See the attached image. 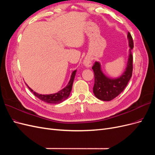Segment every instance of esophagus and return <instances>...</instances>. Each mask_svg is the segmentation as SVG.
I'll return each mask as SVG.
<instances>
[{
  "mask_svg": "<svg viewBox=\"0 0 155 155\" xmlns=\"http://www.w3.org/2000/svg\"><path fill=\"white\" fill-rule=\"evenodd\" d=\"M83 64H84V66H86L87 68L91 67V65H92L91 59L90 58H89V57H86L84 60Z\"/></svg>",
  "mask_w": 155,
  "mask_h": 155,
  "instance_id": "34e87169",
  "label": "esophagus"
}]
</instances>
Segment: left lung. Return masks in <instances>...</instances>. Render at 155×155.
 I'll return each mask as SVG.
<instances>
[{
  "mask_svg": "<svg viewBox=\"0 0 155 155\" xmlns=\"http://www.w3.org/2000/svg\"><path fill=\"white\" fill-rule=\"evenodd\" d=\"M129 54L126 71L122 75L116 78H111L103 73L99 62H95L92 67L94 75L93 93L95 97L103 101H110L119 95L126 87L133 73V41L129 32L127 33Z\"/></svg>",
  "mask_w": 155,
  "mask_h": 155,
  "instance_id": "8db88e82",
  "label": "left lung"
}]
</instances>
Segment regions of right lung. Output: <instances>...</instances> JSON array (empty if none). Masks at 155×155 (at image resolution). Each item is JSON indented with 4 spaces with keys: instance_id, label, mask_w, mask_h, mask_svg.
Returning a JSON list of instances; mask_svg holds the SVG:
<instances>
[{
    "instance_id": "add662e5",
    "label": "right lung",
    "mask_w": 155,
    "mask_h": 155,
    "mask_svg": "<svg viewBox=\"0 0 155 155\" xmlns=\"http://www.w3.org/2000/svg\"><path fill=\"white\" fill-rule=\"evenodd\" d=\"M76 72H77V70H74L73 71L71 76L70 81H69L68 84L64 89H62V90L59 91L58 93H56L50 94H38L36 92L33 91V89H31L30 87H29L27 84L26 85L28 87V88L30 89V91L35 94V96H36L38 98L41 100V101L49 103V104H59L64 101L65 100H66L69 96V94H70Z\"/></svg>"
}]
</instances>
